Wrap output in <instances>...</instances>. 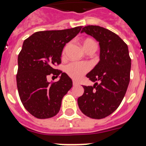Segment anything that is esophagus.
Instances as JSON below:
<instances>
[{
    "label": "esophagus",
    "mask_w": 146,
    "mask_h": 146,
    "mask_svg": "<svg viewBox=\"0 0 146 146\" xmlns=\"http://www.w3.org/2000/svg\"><path fill=\"white\" fill-rule=\"evenodd\" d=\"M78 85H79V82L75 80H73V86H78Z\"/></svg>",
    "instance_id": "34e87169"
}]
</instances>
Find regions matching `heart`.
<instances>
[{
	"mask_svg": "<svg viewBox=\"0 0 146 146\" xmlns=\"http://www.w3.org/2000/svg\"><path fill=\"white\" fill-rule=\"evenodd\" d=\"M81 43H82V48L86 52L88 51L91 49L96 50V43L91 38H85V39L82 40ZM69 45V44H67L65 46L63 55L65 52V50L68 48ZM90 68L91 66L87 63H71L66 66L65 70L67 74L70 77H72V79L79 80L90 70Z\"/></svg>",
	"mask_w": 146,
	"mask_h": 146,
	"instance_id": "1",
	"label": "heart"
}]
</instances>
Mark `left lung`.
Returning a JSON list of instances; mask_svg holds the SVG:
<instances>
[{
  "mask_svg": "<svg viewBox=\"0 0 146 146\" xmlns=\"http://www.w3.org/2000/svg\"><path fill=\"white\" fill-rule=\"evenodd\" d=\"M81 33L90 35L99 42L100 60L86 74L95 83L93 86H83L84 93L77 103L86 116L101 119L118 108L128 88L131 70L128 46L118 35L102 27L88 25Z\"/></svg>",
  "mask_w": 146,
  "mask_h": 146,
  "instance_id": "8db88e82",
  "label": "left lung"
}]
</instances>
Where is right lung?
<instances>
[{
    "label": "right lung",
    "mask_w": 146,
    "mask_h": 146,
    "mask_svg": "<svg viewBox=\"0 0 146 146\" xmlns=\"http://www.w3.org/2000/svg\"><path fill=\"white\" fill-rule=\"evenodd\" d=\"M82 28L38 31L23 42L18 55L17 86L23 106L36 118L44 119L57 115L62 99L72 87L70 77L54 66L60 64L66 44ZM51 74L60 76L58 82L47 81Z\"/></svg>",
    "instance_id": "obj_1"
}]
</instances>
